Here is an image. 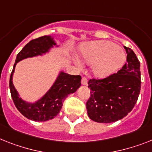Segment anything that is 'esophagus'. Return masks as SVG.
I'll use <instances>...</instances> for the list:
<instances>
[{"label":"esophagus","instance_id":"1","mask_svg":"<svg viewBox=\"0 0 152 152\" xmlns=\"http://www.w3.org/2000/svg\"><path fill=\"white\" fill-rule=\"evenodd\" d=\"M81 85H88V80L85 77H82V79H81Z\"/></svg>","mask_w":152,"mask_h":152}]
</instances>
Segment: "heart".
<instances>
[{
  "label": "heart",
  "instance_id": "b5f03b06",
  "mask_svg": "<svg viewBox=\"0 0 152 152\" xmlns=\"http://www.w3.org/2000/svg\"><path fill=\"white\" fill-rule=\"evenodd\" d=\"M80 58L86 65H91V74L98 78L109 77L122 67L125 53L122 49L109 41H91L80 48Z\"/></svg>",
  "mask_w": 152,
  "mask_h": 152
}]
</instances>
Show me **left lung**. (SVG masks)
Segmentation results:
<instances>
[{
    "label": "left lung",
    "instance_id": "8db88e82",
    "mask_svg": "<svg viewBox=\"0 0 152 152\" xmlns=\"http://www.w3.org/2000/svg\"><path fill=\"white\" fill-rule=\"evenodd\" d=\"M126 50V64L116 74L102 80L90 79L91 97L86 103L88 117L95 122L113 123L133 110L141 91L140 62L132 50Z\"/></svg>",
    "mask_w": 152,
    "mask_h": 152
}]
</instances>
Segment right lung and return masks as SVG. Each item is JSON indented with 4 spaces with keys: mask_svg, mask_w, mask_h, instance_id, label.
I'll return each instance as SVG.
<instances>
[{
    "mask_svg": "<svg viewBox=\"0 0 152 152\" xmlns=\"http://www.w3.org/2000/svg\"><path fill=\"white\" fill-rule=\"evenodd\" d=\"M54 47L58 48L60 46L51 36H41L31 40L18 53L10 77V91L16 108L26 118L36 122L47 121L54 118L61 111L65 99L75 92L81 86L80 75H70L61 71L50 88L39 99L34 102H28L20 97L12 81L17 63L24 59L46 55Z\"/></svg>",
    "mask_w": 152,
    "mask_h": 152,
    "instance_id": "right-lung-1",
    "label": "right lung"
}]
</instances>
